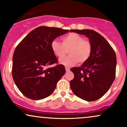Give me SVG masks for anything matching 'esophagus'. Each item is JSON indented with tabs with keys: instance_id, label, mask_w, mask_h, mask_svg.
<instances>
[{
	"instance_id": "esophagus-1",
	"label": "esophagus",
	"mask_w": 127,
	"mask_h": 127,
	"mask_svg": "<svg viewBox=\"0 0 127 127\" xmlns=\"http://www.w3.org/2000/svg\"><path fill=\"white\" fill-rule=\"evenodd\" d=\"M65 71H66V72H68V71L70 70V68H68V67H65Z\"/></svg>"
}]
</instances>
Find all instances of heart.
I'll return each mask as SVG.
<instances>
[{"instance_id":"b5f03b06","label":"heart","mask_w":127,"mask_h":127,"mask_svg":"<svg viewBox=\"0 0 127 127\" xmlns=\"http://www.w3.org/2000/svg\"><path fill=\"white\" fill-rule=\"evenodd\" d=\"M51 48L54 54L59 59L63 57L68 50L69 55L59 61L60 63L65 66H71L78 62L79 63L87 62L92 52L91 43L75 33L64 36L62 43L57 40H52Z\"/></svg>"}]
</instances>
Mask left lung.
Instances as JSON below:
<instances>
[{
    "mask_svg": "<svg viewBox=\"0 0 127 127\" xmlns=\"http://www.w3.org/2000/svg\"><path fill=\"white\" fill-rule=\"evenodd\" d=\"M89 39L92 45L91 56L81 67L72 68L73 79L70 88L77 97L85 101H95L107 93L115 78L116 57L103 36L94 30H71Z\"/></svg>",
    "mask_w": 127,
    "mask_h": 127,
    "instance_id": "1",
    "label": "left lung"
}]
</instances>
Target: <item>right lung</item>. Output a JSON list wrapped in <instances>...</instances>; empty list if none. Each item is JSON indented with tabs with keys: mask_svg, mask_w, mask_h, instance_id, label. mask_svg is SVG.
Segmentation results:
<instances>
[{
	"mask_svg": "<svg viewBox=\"0 0 127 127\" xmlns=\"http://www.w3.org/2000/svg\"><path fill=\"white\" fill-rule=\"evenodd\" d=\"M69 32L57 27H38L27 34L16 47L12 58L13 79L18 90L27 98L39 100L54 91L57 83L65 74L64 66L57 63L51 43Z\"/></svg>",
	"mask_w": 127,
	"mask_h": 127,
	"instance_id": "right-lung-1",
	"label": "right lung"
}]
</instances>
